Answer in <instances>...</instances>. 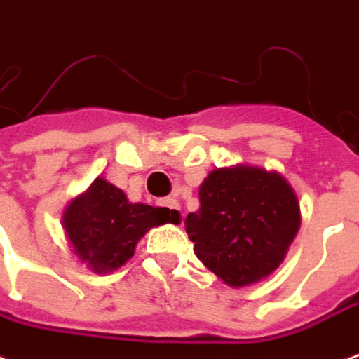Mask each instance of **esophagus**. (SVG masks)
Segmentation results:
<instances>
[{"mask_svg": "<svg viewBox=\"0 0 359 359\" xmlns=\"http://www.w3.org/2000/svg\"><path fill=\"white\" fill-rule=\"evenodd\" d=\"M161 205L167 207V209H171V211H180L179 200H175V198H163V200H161Z\"/></svg>", "mask_w": 359, "mask_h": 359, "instance_id": "34e87169", "label": "esophagus"}]
</instances>
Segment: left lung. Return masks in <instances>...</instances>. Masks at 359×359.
Listing matches in <instances>:
<instances>
[{
  "instance_id": "left-lung-1",
  "label": "left lung",
  "mask_w": 359,
  "mask_h": 359,
  "mask_svg": "<svg viewBox=\"0 0 359 359\" xmlns=\"http://www.w3.org/2000/svg\"><path fill=\"white\" fill-rule=\"evenodd\" d=\"M299 224L287 180L247 165L211 171L200 187V211L184 220L196 257L232 287L272 274Z\"/></svg>"
}]
</instances>
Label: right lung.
I'll list each match as a JSON object with an SVG mask.
<instances>
[{
    "mask_svg": "<svg viewBox=\"0 0 359 359\" xmlns=\"http://www.w3.org/2000/svg\"><path fill=\"white\" fill-rule=\"evenodd\" d=\"M62 222L76 255L102 274L126 264L150 228L179 224L180 213L167 207L129 203L123 190L97 179L68 205Z\"/></svg>",
    "mask_w": 359,
    "mask_h": 359,
    "instance_id": "add662e5",
    "label": "right lung"
}]
</instances>
